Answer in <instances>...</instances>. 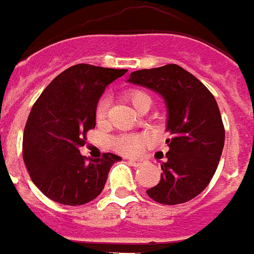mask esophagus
<instances>
[{"label":"esophagus","mask_w":254,"mask_h":254,"mask_svg":"<svg viewBox=\"0 0 254 254\" xmlns=\"http://www.w3.org/2000/svg\"><path fill=\"white\" fill-rule=\"evenodd\" d=\"M128 162L132 166H135V168L145 165V164H146V161L143 160V158H128Z\"/></svg>","instance_id":"34e87169"}]
</instances>
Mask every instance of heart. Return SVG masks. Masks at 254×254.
<instances>
[{
	"mask_svg": "<svg viewBox=\"0 0 254 254\" xmlns=\"http://www.w3.org/2000/svg\"><path fill=\"white\" fill-rule=\"evenodd\" d=\"M126 99L128 100L129 103L132 104L136 111H139L143 105L151 104V97L149 94L143 92V90H139V89H132V90H128L126 93ZM105 114H107V103L104 100L100 101L97 108H96V119L97 122H101L104 120ZM149 140L140 136V135H134V134H126L120 135L116 139L114 140V149L118 151V153H122V154L126 155H134L138 154L142 151V149L147 145Z\"/></svg>",
	"mask_w": 254,
	"mask_h": 254,
	"instance_id": "1",
	"label": "heart"
}]
</instances>
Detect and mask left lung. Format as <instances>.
I'll use <instances>...</instances> for the list:
<instances>
[{"label": "left lung", "mask_w": 254, "mask_h": 254, "mask_svg": "<svg viewBox=\"0 0 254 254\" xmlns=\"http://www.w3.org/2000/svg\"><path fill=\"white\" fill-rule=\"evenodd\" d=\"M127 82L158 93L166 105L169 151L161 180L147 195L161 204H180L204 190L215 175L225 145V128L215 97L179 64L143 68ZM160 160L162 154H155Z\"/></svg>", "instance_id": "8db88e82"}]
</instances>
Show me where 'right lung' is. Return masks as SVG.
Segmentation results:
<instances>
[{
  "label": "right lung",
  "instance_id": "obj_1",
  "mask_svg": "<svg viewBox=\"0 0 254 254\" xmlns=\"http://www.w3.org/2000/svg\"><path fill=\"white\" fill-rule=\"evenodd\" d=\"M127 73L79 64L50 82L33 104L24 129L23 158L31 180L51 200L81 205L101 193L119 155L90 160L79 153L96 126V108L111 82Z\"/></svg>",
  "mask_w": 254,
  "mask_h": 254
}]
</instances>
